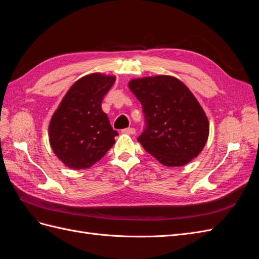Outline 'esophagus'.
I'll return each instance as SVG.
<instances>
[{"label":"esophagus","mask_w":259,"mask_h":259,"mask_svg":"<svg viewBox=\"0 0 259 259\" xmlns=\"http://www.w3.org/2000/svg\"><path fill=\"white\" fill-rule=\"evenodd\" d=\"M124 134H130V135H134L135 133H136V130L135 128H133V127H128V128H124L123 131H122Z\"/></svg>","instance_id":"1"}]
</instances>
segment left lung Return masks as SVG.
I'll list each match as a JSON object with an SVG mask.
<instances>
[{"mask_svg": "<svg viewBox=\"0 0 259 259\" xmlns=\"http://www.w3.org/2000/svg\"><path fill=\"white\" fill-rule=\"evenodd\" d=\"M128 88L143 106L146 130L137 140L165 166H184L201 153L207 116L191 91L171 75L132 79Z\"/></svg>", "mask_w": 259, "mask_h": 259, "instance_id": "8db88e82", "label": "left lung"}]
</instances>
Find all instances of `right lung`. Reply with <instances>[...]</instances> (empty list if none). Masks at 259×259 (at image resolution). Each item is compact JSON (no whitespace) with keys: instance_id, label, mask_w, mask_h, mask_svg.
Wrapping results in <instances>:
<instances>
[{"instance_id":"right-lung-1","label":"right lung","mask_w":259,"mask_h":259,"mask_svg":"<svg viewBox=\"0 0 259 259\" xmlns=\"http://www.w3.org/2000/svg\"><path fill=\"white\" fill-rule=\"evenodd\" d=\"M115 75L91 73L72 84L52 115L49 139L55 155L71 169L90 168L107 153L117 132L101 109Z\"/></svg>"}]
</instances>
